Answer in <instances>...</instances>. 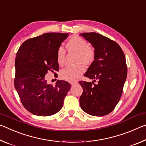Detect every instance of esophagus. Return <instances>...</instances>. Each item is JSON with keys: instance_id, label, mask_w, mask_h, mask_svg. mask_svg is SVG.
Returning a JSON list of instances; mask_svg holds the SVG:
<instances>
[{"instance_id": "34e87169", "label": "esophagus", "mask_w": 146, "mask_h": 146, "mask_svg": "<svg viewBox=\"0 0 146 146\" xmlns=\"http://www.w3.org/2000/svg\"><path fill=\"white\" fill-rule=\"evenodd\" d=\"M78 83V82H77V81H74V82H70V84L72 85H77Z\"/></svg>"}]
</instances>
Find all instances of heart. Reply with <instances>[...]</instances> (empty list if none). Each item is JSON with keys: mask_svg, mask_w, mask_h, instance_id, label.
I'll list each match as a JSON object with an SVG mask.
<instances>
[{"mask_svg": "<svg viewBox=\"0 0 146 146\" xmlns=\"http://www.w3.org/2000/svg\"><path fill=\"white\" fill-rule=\"evenodd\" d=\"M66 48L70 53L76 54V62L78 63L76 66H67L61 70V78L63 80L72 82L78 80L85 71V64H91L94 61L95 49L89 45L87 41L78 36H73L66 44ZM66 52L63 47H59L57 52V61L59 65L64 64Z\"/></svg>", "mask_w": 146, "mask_h": 146, "instance_id": "b5f03b06", "label": "heart"}]
</instances>
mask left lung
I'll use <instances>...</instances> for the list:
<instances>
[{
    "instance_id": "obj_1",
    "label": "left lung",
    "mask_w": 146,
    "mask_h": 146,
    "mask_svg": "<svg viewBox=\"0 0 146 146\" xmlns=\"http://www.w3.org/2000/svg\"><path fill=\"white\" fill-rule=\"evenodd\" d=\"M80 35L91 43L96 52L94 61L84 74L93 80L92 83L79 82L83 88L81 108L92 116L107 115L115 108L122 94L127 74L125 55L118 43L101 34L90 32Z\"/></svg>"
}]
</instances>
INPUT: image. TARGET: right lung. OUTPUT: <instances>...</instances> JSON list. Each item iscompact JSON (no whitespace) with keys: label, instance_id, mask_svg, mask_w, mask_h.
Listing matches in <instances>:
<instances>
[{"label":"right lung","instance_id":"obj_1","mask_svg":"<svg viewBox=\"0 0 146 146\" xmlns=\"http://www.w3.org/2000/svg\"><path fill=\"white\" fill-rule=\"evenodd\" d=\"M68 33H46L26 40L15 58L14 85L25 108L34 115L51 116L60 111L71 85L57 80L48 84L44 76L48 72L57 76V52Z\"/></svg>","mask_w":146,"mask_h":146}]
</instances>
